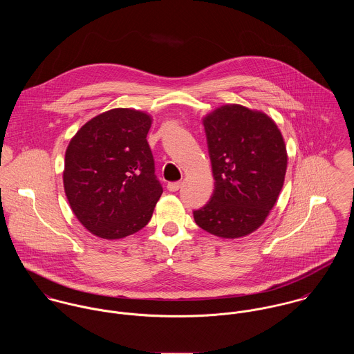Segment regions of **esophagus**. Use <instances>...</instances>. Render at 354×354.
<instances>
[{
  "instance_id": "obj_1",
  "label": "esophagus",
  "mask_w": 354,
  "mask_h": 354,
  "mask_svg": "<svg viewBox=\"0 0 354 354\" xmlns=\"http://www.w3.org/2000/svg\"><path fill=\"white\" fill-rule=\"evenodd\" d=\"M181 183L180 181H176V183H169L167 184V189L170 191V192H177L180 188H181Z\"/></svg>"
}]
</instances>
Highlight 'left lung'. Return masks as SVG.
Here are the masks:
<instances>
[{
	"mask_svg": "<svg viewBox=\"0 0 354 354\" xmlns=\"http://www.w3.org/2000/svg\"><path fill=\"white\" fill-rule=\"evenodd\" d=\"M215 178L211 201L194 211L203 230L240 239L257 230L278 201L288 151L275 121L243 104H222L203 117Z\"/></svg>",
	"mask_w": 354,
	"mask_h": 354,
	"instance_id": "1",
	"label": "left lung"
}]
</instances>
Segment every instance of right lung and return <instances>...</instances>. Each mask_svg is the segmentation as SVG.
Listing matches in <instances>:
<instances>
[{"instance_id":"1","label":"right lung","mask_w":354,"mask_h":354,"mask_svg":"<svg viewBox=\"0 0 354 354\" xmlns=\"http://www.w3.org/2000/svg\"><path fill=\"white\" fill-rule=\"evenodd\" d=\"M152 117L117 107L87 121L71 139L64 191L77 221L94 236L120 240L143 229L163 189L147 143Z\"/></svg>"}]
</instances>
